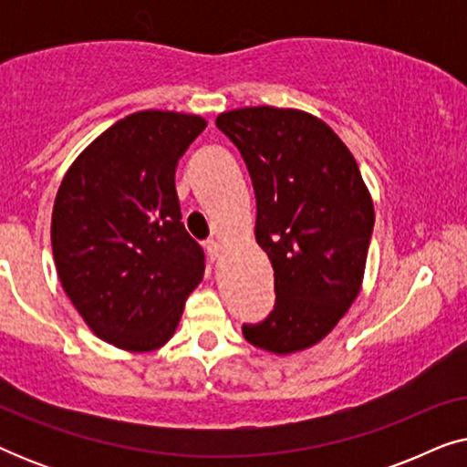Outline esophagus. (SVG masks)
I'll use <instances>...</instances> for the list:
<instances>
[{"label": "esophagus", "mask_w": 467, "mask_h": 467, "mask_svg": "<svg viewBox=\"0 0 467 467\" xmlns=\"http://www.w3.org/2000/svg\"><path fill=\"white\" fill-rule=\"evenodd\" d=\"M206 248H208V254H210V257H213V259H219V257H221V253H223V244H221V242H208Z\"/></svg>", "instance_id": "esophagus-1"}]
</instances>
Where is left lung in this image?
<instances>
[{
	"instance_id": "8db88e82",
	"label": "left lung",
	"mask_w": 467,
	"mask_h": 467,
	"mask_svg": "<svg viewBox=\"0 0 467 467\" xmlns=\"http://www.w3.org/2000/svg\"><path fill=\"white\" fill-rule=\"evenodd\" d=\"M216 127L238 146L257 197L254 240L274 267L276 304L246 342L272 355L315 347L359 296L374 202L353 152L315 114L253 106Z\"/></svg>"
}]
</instances>
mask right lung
Segmentation results:
<instances>
[{"label": "right lung", "mask_w": 467, "mask_h": 467, "mask_svg": "<svg viewBox=\"0 0 467 467\" xmlns=\"http://www.w3.org/2000/svg\"><path fill=\"white\" fill-rule=\"evenodd\" d=\"M206 125L197 114L133 112L74 159L57 191L50 240L61 286L88 329L117 348H161L203 278L174 178Z\"/></svg>", "instance_id": "obj_1"}]
</instances>
